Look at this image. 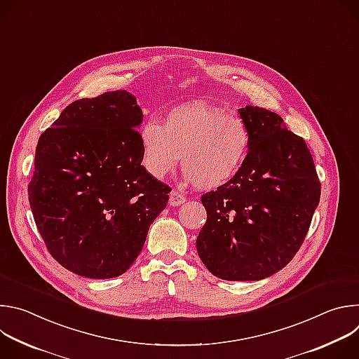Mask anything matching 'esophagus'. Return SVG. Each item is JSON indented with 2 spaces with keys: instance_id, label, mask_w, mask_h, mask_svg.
Masks as SVG:
<instances>
[{
  "instance_id": "34e87169",
  "label": "esophagus",
  "mask_w": 359,
  "mask_h": 359,
  "mask_svg": "<svg viewBox=\"0 0 359 359\" xmlns=\"http://www.w3.org/2000/svg\"><path fill=\"white\" fill-rule=\"evenodd\" d=\"M186 201V196L184 194H182V193H179V191H176V190H173L172 193H170V196H169V204L170 206H180V204H183Z\"/></svg>"
}]
</instances>
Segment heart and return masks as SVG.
Masks as SVG:
<instances>
[{"label":"heart","instance_id":"1","mask_svg":"<svg viewBox=\"0 0 359 359\" xmlns=\"http://www.w3.org/2000/svg\"><path fill=\"white\" fill-rule=\"evenodd\" d=\"M139 140L149 175L156 179L168 176L182 158L187 182L201 190L227 184L240 172L251 149L247 123L204 102L170 109L163 123L147 119L139 130Z\"/></svg>","mask_w":359,"mask_h":359}]
</instances>
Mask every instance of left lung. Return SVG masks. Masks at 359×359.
I'll list each match as a JSON object with an SVG mask.
<instances>
[{"mask_svg":"<svg viewBox=\"0 0 359 359\" xmlns=\"http://www.w3.org/2000/svg\"><path fill=\"white\" fill-rule=\"evenodd\" d=\"M238 114L251 132V149L227 184L201 196L208 220L196 247L213 276L255 281L292 260L309 233L321 183L310 149L281 116L251 105Z\"/></svg>","mask_w":359,"mask_h":359,"instance_id":"left-lung-1","label":"left lung"}]
</instances>
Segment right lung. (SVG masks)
Masks as SVG:
<instances>
[{
    "instance_id": "1",
    "label": "right lung",
    "mask_w": 359,
    "mask_h": 359,
    "mask_svg": "<svg viewBox=\"0 0 359 359\" xmlns=\"http://www.w3.org/2000/svg\"><path fill=\"white\" fill-rule=\"evenodd\" d=\"M136 97L105 92L68 105L38 140L28 184L50 255L86 278H114L135 263L170 187L147 173Z\"/></svg>"
}]
</instances>
